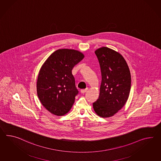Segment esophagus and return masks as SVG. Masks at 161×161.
<instances>
[{
  "instance_id": "1",
  "label": "esophagus",
  "mask_w": 161,
  "mask_h": 161,
  "mask_svg": "<svg viewBox=\"0 0 161 161\" xmlns=\"http://www.w3.org/2000/svg\"><path fill=\"white\" fill-rule=\"evenodd\" d=\"M88 90V88H86V89H83V90H81V92L82 93V94H84V93H85L86 92V91Z\"/></svg>"
}]
</instances>
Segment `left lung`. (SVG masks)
<instances>
[{
	"mask_svg": "<svg viewBox=\"0 0 161 161\" xmlns=\"http://www.w3.org/2000/svg\"><path fill=\"white\" fill-rule=\"evenodd\" d=\"M101 67L102 81L99 97L93 103L96 114L110 118L125 105L131 88V75L125 59L120 53L108 47L95 51Z\"/></svg>",
	"mask_w": 161,
	"mask_h": 161,
	"instance_id": "8db88e82",
	"label": "left lung"
}]
</instances>
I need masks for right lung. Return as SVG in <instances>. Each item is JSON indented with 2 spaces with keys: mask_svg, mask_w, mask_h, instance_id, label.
Segmentation results:
<instances>
[{
  "mask_svg": "<svg viewBox=\"0 0 161 161\" xmlns=\"http://www.w3.org/2000/svg\"><path fill=\"white\" fill-rule=\"evenodd\" d=\"M84 55L77 50L60 49L52 53L39 70L36 92L46 109L56 116L68 113L78 94L73 68L82 60Z\"/></svg>",
  "mask_w": 161,
  "mask_h": 161,
  "instance_id": "obj_1",
  "label": "right lung"
}]
</instances>
